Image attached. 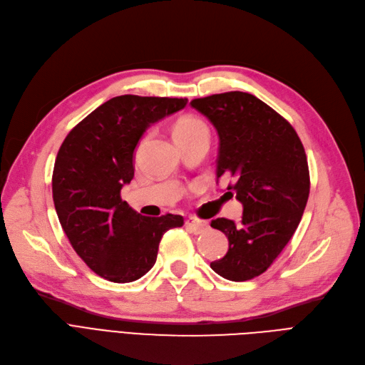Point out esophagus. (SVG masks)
Returning <instances> with one entry per match:
<instances>
[{
    "mask_svg": "<svg viewBox=\"0 0 365 365\" xmlns=\"http://www.w3.org/2000/svg\"><path fill=\"white\" fill-rule=\"evenodd\" d=\"M185 225H186V228L187 230H190L191 233H194V235H201V233H205L207 228H209V225H207V222H205V221H200V220H195V218H187L186 221H185Z\"/></svg>",
    "mask_w": 365,
    "mask_h": 365,
    "instance_id": "obj_1",
    "label": "esophagus"
}]
</instances>
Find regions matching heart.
Wrapping results in <instances>:
<instances>
[{
	"label": "heart",
	"mask_w": 365,
	"mask_h": 365,
	"mask_svg": "<svg viewBox=\"0 0 365 365\" xmlns=\"http://www.w3.org/2000/svg\"><path fill=\"white\" fill-rule=\"evenodd\" d=\"M198 135H209L207 126L200 118H197L194 115H185L175 121L174 138L178 143L198 137Z\"/></svg>",
	"instance_id": "b5f03b06"
}]
</instances>
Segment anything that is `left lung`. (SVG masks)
I'll use <instances>...</instances> for the list:
<instances>
[{"label": "left lung", "instance_id": "obj_1", "mask_svg": "<svg viewBox=\"0 0 365 365\" xmlns=\"http://www.w3.org/2000/svg\"><path fill=\"white\" fill-rule=\"evenodd\" d=\"M191 106L217 129V178L235 179L225 194L244 206L239 224L210 222L228 237L227 254L210 267L225 279H252L274 263L301 222L309 194L304 145L284 117L250 93L212 94Z\"/></svg>", "mask_w": 365, "mask_h": 365}]
</instances>
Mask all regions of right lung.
<instances>
[{
    "label": "right lung",
    "mask_w": 365,
    "mask_h": 365,
    "mask_svg": "<svg viewBox=\"0 0 365 365\" xmlns=\"http://www.w3.org/2000/svg\"><path fill=\"white\" fill-rule=\"evenodd\" d=\"M187 99L123 94L102 103L67 133L52 173V198L71 245L99 277L130 282L153 267L159 242L180 215L143 217L120 191L133 179V152L145 129Z\"/></svg>",
    "instance_id": "add662e5"
}]
</instances>
